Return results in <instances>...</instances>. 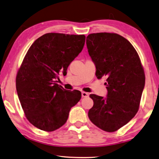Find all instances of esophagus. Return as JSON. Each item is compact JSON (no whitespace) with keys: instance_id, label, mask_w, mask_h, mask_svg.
Returning a JSON list of instances; mask_svg holds the SVG:
<instances>
[{"instance_id":"1","label":"esophagus","mask_w":159,"mask_h":159,"mask_svg":"<svg viewBox=\"0 0 159 159\" xmlns=\"http://www.w3.org/2000/svg\"><path fill=\"white\" fill-rule=\"evenodd\" d=\"M81 95H82V97H88L89 96V94L88 93V92H82Z\"/></svg>"}]
</instances>
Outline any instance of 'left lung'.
<instances>
[{
  "mask_svg": "<svg viewBox=\"0 0 159 159\" xmlns=\"http://www.w3.org/2000/svg\"><path fill=\"white\" fill-rule=\"evenodd\" d=\"M88 53L98 79L106 78V97L90 94L94 105L88 112L91 122L103 131L113 132L127 124L139 108L145 78L134 47L115 33L90 34Z\"/></svg>",
  "mask_w": 159,
  "mask_h": 159,
  "instance_id": "1",
  "label": "left lung"
}]
</instances>
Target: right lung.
<instances>
[{
  "instance_id": "obj_1",
  "label": "right lung",
  "mask_w": 159,
  "mask_h": 159,
  "mask_svg": "<svg viewBox=\"0 0 159 159\" xmlns=\"http://www.w3.org/2000/svg\"><path fill=\"white\" fill-rule=\"evenodd\" d=\"M84 34L47 33L28 49L16 76L19 99L28 121L43 131H53L67 122L71 108L81 98L80 91L57 84L59 75L82 51Z\"/></svg>"
}]
</instances>
